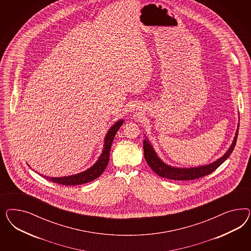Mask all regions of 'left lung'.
<instances>
[{
  "label": "left lung",
  "instance_id": "8db88e82",
  "mask_svg": "<svg viewBox=\"0 0 251 251\" xmlns=\"http://www.w3.org/2000/svg\"><path fill=\"white\" fill-rule=\"evenodd\" d=\"M238 128H239V124L237 126V129H236V136L234 138V141H233L231 146L229 147L227 152H226L219 159L214 161L213 163H211L209 165L200 166L197 167H190V168H181V167L168 166L160 159L155 151L153 150L152 145L149 143V141L147 139L144 140V152H145V161L147 162L149 167L153 170V172H155L157 175L162 177L173 179V180L197 179L201 176L211 174L217 167H220L221 165L230 156V154L234 151V148L236 146L237 135H238Z\"/></svg>",
  "mask_w": 251,
  "mask_h": 251
}]
</instances>
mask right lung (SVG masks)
Wrapping results in <instances>:
<instances>
[{"label": "right lung", "instance_id": "right-lung-1", "mask_svg": "<svg viewBox=\"0 0 251 251\" xmlns=\"http://www.w3.org/2000/svg\"><path fill=\"white\" fill-rule=\"evenodd\" d=\"M123 124V120L118 121L114 125L108 129L106 132L105 140H104V148L101 155L99 156V160L87 170L83 171L81 173H78L76 175L68 176H61V177H50L42 175V176L54 183H58L61 185L66 186H75V185H82L84 183L90 182L94 179L98 178L99 176L103 173V171L106 169V166L109 161V152L112 145V142L114 140L115 135L117 131L121 128Z\"/></svg>", "mask_w": 251, "mask_h": 251}]
</instances>
